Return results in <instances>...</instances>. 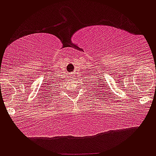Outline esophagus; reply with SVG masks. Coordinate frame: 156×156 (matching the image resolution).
Instances as JSON below:
<instances>
[{
	"mask_svg": "<svg viewBox=\"0 0 156 156\" xmlns=\"http://www.w3.org/2000/svg\"><path fill=\"white\" fill-rule=\"evenodd\" d=\"M70 78L71 79H75V76H74V74H72L70 76Z\"/></svg>",
	"mask_w": 156,
	"mask_h": 156,
	"instance_id": "34e87169",
	"label": "esophagus"
}]
</instances>
